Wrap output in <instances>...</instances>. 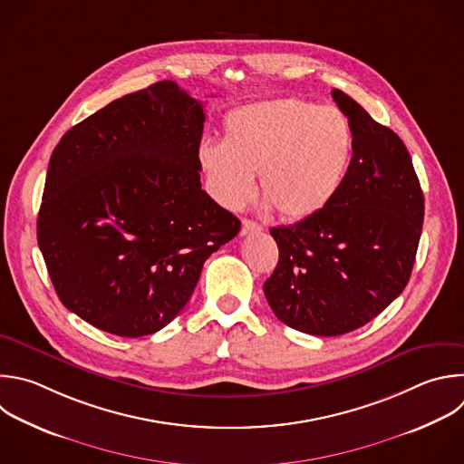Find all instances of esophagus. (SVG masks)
Returning a JSON list of instances; mask_svg holds the SVG:
<instances>
[{
    "label": "esophagus",
    "instance_id": "esophagus-1",
    "mask_svg": "<svg viewBox=\"0 0 464 464\" xmlns=\"http://www.w3.org/2000/svg\"><path fill=\"white\" fill-rule=\"evenodd\" d=\"M262 226H258L256 222L253 220H242V229H240V235H249V233H255V231H260Z\"/></svg>",
    "mask_w": 464,
    "mask_h": 464
}]
</instances>
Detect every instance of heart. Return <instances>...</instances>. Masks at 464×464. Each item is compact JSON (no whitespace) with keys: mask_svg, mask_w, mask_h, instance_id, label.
<instances>
[{"mask_svg":"<svg viewBox=\"0 0 464 464\" xmlns=\"http://www.w3.org/2000/svg\"><path fill=\"white\" fill-rule=\"evenodd\" d=\"M353 152L355 134L343 111L289 98L231 111L222 141H202L198 162L209 193L226 209H240L253 198L258 173L266 204L298 220L335 198Z\"/></svg>","mask_w":464,"mask_h":464,"instance_id":"obj_1","label":"heart"}]
</instances>
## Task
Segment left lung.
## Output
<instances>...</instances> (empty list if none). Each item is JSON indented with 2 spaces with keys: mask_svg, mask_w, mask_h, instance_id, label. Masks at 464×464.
Segmentation results:
<instances>
[{
  "mask_svg": "<svg viewBox=\"0 0 464 464\" xmlns=\"http://www.w3.org/2000/svg\"><path fill=\"white\" fill-rule=\"evenodd\" d=\"M332 96L355 134L350 173L324 209L271 227L278 264L264 282L273 314L319 337L364 326L402 293L424 220L422 189L402 140L343 91Z\"/></svg>",
  "mask_w": 464,
  "mask_h": 464,
  "instance_id": "left-lung-1",
  "label": "left lung"
}]
</instances>
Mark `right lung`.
<instances>
[{
    "mask_svg": "<svg viewBox=\"0 0 464 464\" xmlns=\"http://www.w3.org/2000/svg\"><path fill=\"white\" fill-rule=\"evenodd\" d=\"M204 105L164 80L69 129L47 169L38 246L69 312L118 337L168 326L240 220L200 184Z\"/></svg>",
    "mask_w": 464,
    "mask_h": 464,
    "instance_id": "add662e5",
    "label": "right lung"
}]
</instances>
